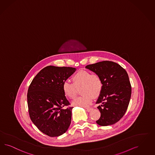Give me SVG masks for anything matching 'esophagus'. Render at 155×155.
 Listing matches in <instances>:
<instances>
[{"mask_svg":"<svg viewBox=\"0 0 155 155\" xmlns=\"http://www.w3.org/2000/svg\"><path fill=\"white\" fill-rule=\"evenodd\" d=\"M86 111H87V112H91V110H92V108H91V107H88V108H86Z\"/></svg>","mask_w":155,"mask_h":155,"instance_id":"34e87169","label":"esophagus"}]
</instances>
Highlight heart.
Returning <instances> with one entry per match:
<instances>
[{
	"label": "heart",
	"mask_w": 155,
	"mask_h": 155,
	"mask_svg": "<svg viewBox=\"0 0 155 155\" xmlns=\"http://www.w3.org/2000/svg\"><path fill=\"white\" fill-rule=\"evenodd\" d=\"M72 84L64 82L62 91L67 98L73 100L80 90L81 96L76 98L72 104L75 107H88L93 98H97L101 94L103 82L101 76L96 73L80 70L71 77Z\"/></svg>",
	"instance_id": "1"
}]
</instances>
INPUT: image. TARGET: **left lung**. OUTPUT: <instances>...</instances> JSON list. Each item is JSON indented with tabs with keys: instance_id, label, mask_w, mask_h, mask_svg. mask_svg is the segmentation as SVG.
<instances>
[{
	"instance_id": "left-lung-1",
	"label": "left lung",
	"mask_w": 155,
	"mask_h": 155,
	"mask_svg": "<svg viewBox=\"0 0 155 155\" xmlns=\"http://www.w3.org/2000/svg\"><path fill=\"white\" fill-rule=\"evenodd\" d=\"M100 75L103 82L101 94L96 104L101 117L97 120L101 126L118 122L126 112L130 101L132 87L126 70L112 61H104L85 67Z\"/></svg>"
}]
</instances>
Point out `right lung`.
Wrapping results in <instances>:
<instances>
[{"label":"right lung","instance_id":"right-lung-1","mask_svg":"<svg viewBox=\"0 0 155 155\" xmlns=\"http://www.w3.org/2000/svg\"><path fill=\"white\" fill-rule=\"evenodd\" d=\"M76 70L71 67L48 66L32 80L27 93V104L32 123L43 134L57 137L69 127L73 107L62 91L66 80Z\"/></svg>","mask_w":155,"mask_h":155}]
</instances>
